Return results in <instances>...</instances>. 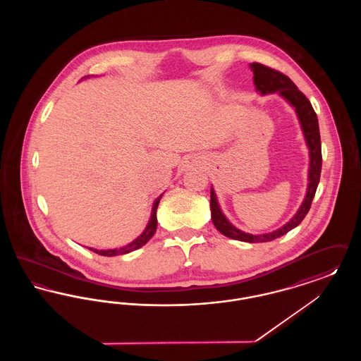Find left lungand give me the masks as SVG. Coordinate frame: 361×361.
<instances>
[{
    "instance_id": "1",
    "label": "left lung",
    "mask_w": 361,
    "mask_h": 361,
    "mask_svg": "<svg viewBox=\"0 0 361 361\" xmlns=\"http://www.w3.org/2000/svg\"><path fill=\"white\" fill-rule=\"evenodd\" d=\"M250 68L255 74V77H253L255 85L261 94L279 92L280 96H283L295 108L310 150L309 187H307L306 197L299 208V211L295 214V216L292 218L291 221L274 233L253 235V234H247V233H243L238 228H235L226 219V216L222 214L219 204H218L215 192H214V189H211V218H212V224L218 228V231L228 238L253 243V242H269V240H276V238L287 234L290 230L295 228L305 219V216L310 211L311 202L315 196L317 187L319 184L321 169H322V152H321V135H319L318 118H317V114L310 103L309 99L281 71H277V70L268 68V66L261 65L257 62H253L250 65Z\"/></svg>"
}]
</instances>
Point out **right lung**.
I'll use <instances>...</instances> for the list:
<instances>
[{
  "mask_svg": "<svg viewBox=\"0 0 361 361\" xmlns=\"http://www.w3.org/2000/svg\"><path fill=\"white\" fill-rule=\"evenodd\" d=\"M162 195L155 200L154 206H153V211H152V218H150V222L147 224L146 230L142 233L140 237H137V240L134 242H131L130 245L121 247V249H114V250H97V249H90L92 252L100 255V256H106V257H112V256H118V255H126V253H130V252H134L139 247H142L145 243H147V240H150L153 235H154L155 230H157V208L159 204V200H161Z\"/></svg>",
  "mask_w": 361,
  "mask_h": 361,
  "instance_id": "1",
  "label": "right lung"
}]
</instances>
